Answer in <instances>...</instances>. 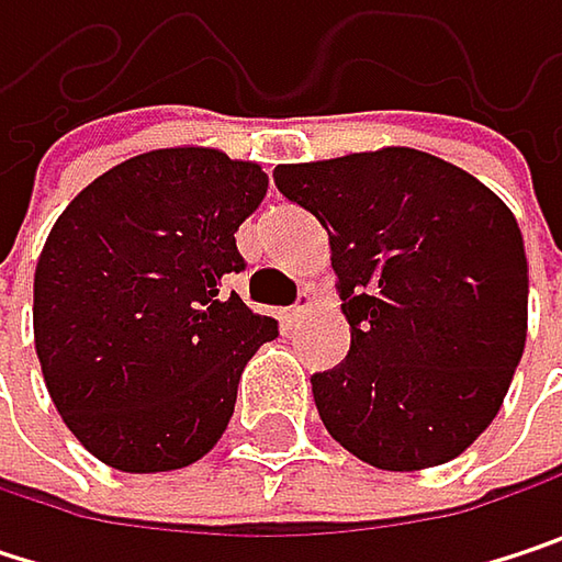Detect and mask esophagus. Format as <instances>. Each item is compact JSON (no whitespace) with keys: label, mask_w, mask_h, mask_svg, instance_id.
<instances>
[{"label":"esophagus","mask_w":562,"mask_h":562,"mask_svg":"<svg viewBox=\"0 0 562 562\" xmlns=\"http://www.w3.org/2000/svg\"><path fill=\"white\" fill-rule=\"evenodd\" d=\"M308 315H312V299H308V295H302V299L285 312V322H289V325H299V322H302V318H308Z\"/></svg>","instance_id":"34e87169"}]
</instances>
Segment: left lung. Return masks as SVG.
Segmentation results:
<instances>
[{
	"label": "left lung",
	"mask_w": 562,
	"mask_h": 562,
	"mask_svg": "<svg viewBox=\"0 0 562 562\" xmlns=\"http://www.w3.org/2000/svg\"><path fill=\"white\" fill-rule=\"evenodd\" d=\"M328 231L348 358L312 378L331 439L384 472L462 456L498 416L527 341V257L475 175L387 146L277 166Z\"/></svg>",
	"instance_id": "obj_1"
}]
</instances>
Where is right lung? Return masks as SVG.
Returning a JSON list of instances; mask_svg holds the SVG:
<instances>
[{
    "instance_id": "obj_1",
    "label": "right lung",
    "mask_w": 562,
    "mask_h": 562,
    "mask_svg": "<svg viewBox=\"0 0 562 562\" xmlns=\"http://www.w3.org/2000/svg\"><path fill=\"white\" fill-rule=\"evenodd\" d=\"M267 188L257 162L175 146L103 171L60 211L35 267V351L103 465L175 472L224 436L247 361L280 335L221 289L244 270L234 234Z\"/></svg>"
}]
</instances>
